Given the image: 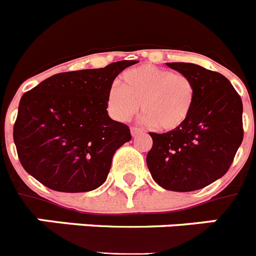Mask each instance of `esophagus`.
I'll return each instance as SVG.
<instances>
[{
	"label": "esophagus",
	"mask_w": 256,
	"mask_h": 256,
	"mask_svg": "<svg viewBox=\"0 0 256 256\" xmlns=\"http://www.w3.org/2000/svg\"><path fill=\"white\" fill-rule=\"evenodd\" d=\"M130 133H132L133 137H136V136H138V134H141V133H144V130L138 128V126H132V128H130Z\"/></svg>",
	"instance_id": "34e87169"
}]
</instances>
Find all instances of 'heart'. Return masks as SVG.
I'll return each instance as SVG.
<instances>
[{
    "instance_id": "1",
    "label": "heart",
    "mask_w": 256,
    "mask_h": 256,
    "mask_svg": "<svg viewBox=\"0 0 256 256\" xmlns=\"http://www.w3.org/2000/svg\"><path fill=\"white\" fill-rule=\"evenodd\" d=\"M119 85L108 90L106 106L108 114L123 123L137 114L141 104L142 123L162 130H177L195 102V86L188 76L151 64L126 70Z\"/></svg>"
}]
</instances>
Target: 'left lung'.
Instances as JSON below:
<instances>
[{
    "label": "left lung",
    "mask_w": 256,
    "mask_h": 256,
    "mask_svg": "<svg viewBox=\"0 0 256 256\" xmlns=\"http://www.w3.org/2000/svg\"><path fill=\"white\" fill-rule=\"evenodd\" d=\"M195 86V102L183 126L150 133L146 162L159 186L169 191L204 188L230 169L244 138L242 101L224 76L190 62H166Z\"/></svg>",
    "instance_id": "1"
}]
</instances>
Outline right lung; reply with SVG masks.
<instances>
[{"label": "right lung", "mask_w": 256, "mask_h": 256, "mask_svg": "<svg viewBox=\"0 0 256 256\" xmlns=\"http://www.w3.org/2000/svg\"><path fill=\"white\" fill-rule=\"evenodd\" d=\"M136 62L58 73L22 94L14 142L32 177L58 192L92 191L105 182L115 151L132 140L130 126L108 116L106 97Z\"/></svg>", "instance_id": "add662e5"}]
</instances>
